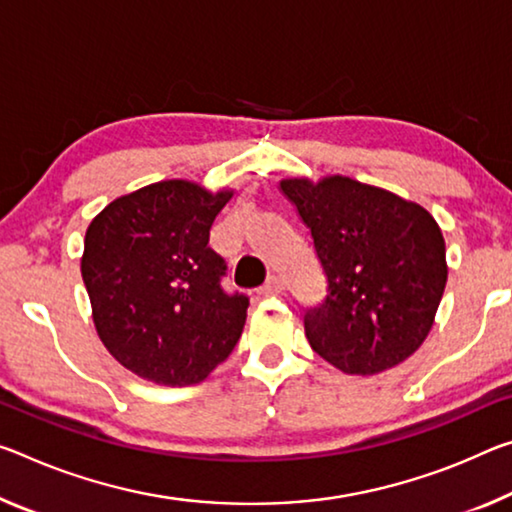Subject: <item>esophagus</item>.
Wrapping results in <instances>:
<instances>
[{
    "label": "esophagus",
    "instance_id": "esophagus-1",
    "mask_svg": "<svg viewBox=\"0 0 512 512\" xmlns=\"http://www.w3.org/2000/svg\"><path fill=\"white\" fill-rule=\"evenodd\" d=\"M285 291V280L278 278V275H269L262 287H259V294L262 296H278Z\"/></svg>",
    "mask_w": 512,
    "mask_h": 512
}]
</instances>
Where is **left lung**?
I'll use <instances>...</instances> for the list:
<instances>
[{
	"instance_id": "left-lung-1",
	"label": "left lung",
	"mask_w": 512,
	"mask_h": 512,
	"mask_svg": "<svg viewBox=\"0 0 512 512\" xmlns=\"http://www.w3.org/2000/svg\"><path fill=\"white\" fill-rule=\"evenodd\" d=\"M310 227L328 294L303 316L332 367L373 376L408 360L433 328L446 287L440 225L417 202L344 175L282 180Z\"/></svg>"
}]
</instances>
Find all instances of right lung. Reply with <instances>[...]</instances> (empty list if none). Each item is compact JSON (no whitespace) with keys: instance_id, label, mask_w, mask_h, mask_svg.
<instances>
[{"instance_id":"right-lung-1","label":"right lung","mask_w":512,"mask_h":512,"mask_svg":"<svg viewBox=\"0 0 512 512\" xmlns=\"http://www.w3.org/2000/svg\"><path fill=\"white\" fill-rule=\"evenodd\" d=\"M232 193L154 182L109 202L88 225L81 278L95 330L143 380L202 383L239 342L248 296L221 287L225 259L209 248Z\"/></svg>"}]
</instances>
